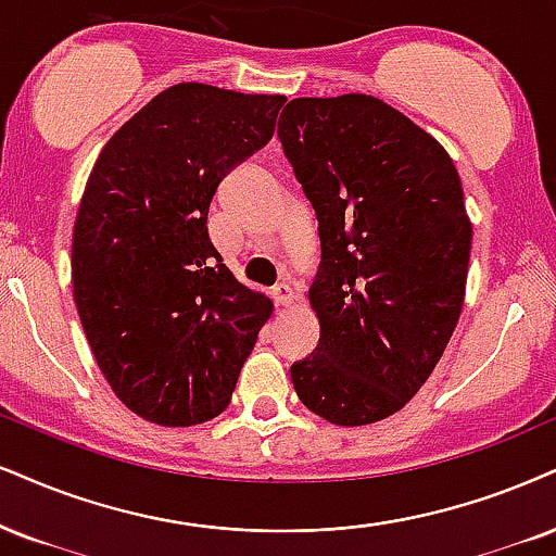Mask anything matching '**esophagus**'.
I'll return each mask as SVG.
<instances>
[{"mask_svg":"<svg viewBox=\"0 0 556 556\" xmlns=\"http://www.w3.org/2000/svg\"><path fill=\"white\" fill-rule=\"evenodd\" d=\"M273 299H276L278 306H291L296 301V291H293L291 283H280L273 289Z\"/></svg>","mask_w":556,"mask_h":556,"instance_id":"34e87169","label":"esophagus"}]
</instances>
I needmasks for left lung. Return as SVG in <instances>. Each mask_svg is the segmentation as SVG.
<instances>
[{
	"mask_svg": "<svg viewBox=\"0 0 556 556\" xmlns=\"http://www.w3.org/2000/svg\"><path fill=\"white\" fill-rule=\"evenodd\" d=\"M319 222V345L299 400L332 425L394 415L433 374L467 293L471 222L448 152L374 94L296 98L278 121Z\"/></svg>",
	"mask_w": 556,
	"mask_h": 556,
	"instance_id": "left-lung-1",
	"label": "left lung"
}]
</instances>
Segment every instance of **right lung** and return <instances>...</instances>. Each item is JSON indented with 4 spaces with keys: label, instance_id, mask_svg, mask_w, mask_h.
Listing matches in <instances>:
<instances>
[{
    "label": "right lung",
    "instance_id": "1",
    "mask_svg": "<svg viewBox=\"0 0 556 556\" xmlns=\"http://www.w3.org/2000/svg\"><path fill=\"white\" fill-rule=\"evenodd\" d=\"M283 94L180 81L102 147L72 237L81 330L115 396L164 428L222 415L270 319L208 237L222 177L270 141Z\"/></svg>",
    "mask_w": 556,
    "mask_h": 556
}]
</instances>
